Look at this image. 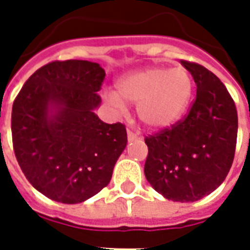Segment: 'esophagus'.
I'll use <instances>...</instances> for the list:
<instances>
[{
	"label": "esophagus",
	"instance_id": "1",
	"mask_svg": "<svg viewBox=\"0 0 250 250\" xmlns=\"http://www.w3.org/2000/svg\"><path fill=\"white\" fill-rule=\"evenodd\" d=\"M127 137H128L129 141L137 140V139H139V133L133 132V131H131V129H127Z\"/></svg>",
	"mask_w": 250,
	"mask_h": 250
}]
</instances>
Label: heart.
Wrapping results in <instances>:
<instances>
[{
    "label": "heart",
    "instance_id": "b5f03b06",
    "mask_svg": "<svg viewBox=\"0 0 250 250\" xmlns=\"http://www.w3.org/2000/svg\"><path fill=\"white\" fill-rule=\"evenodd\" d=\"M118 94L107 92L110 104L123 111L125 102L137 104V117L146 127L162 128L182 115L192 92V79L184 67H149L123 76Z\"/></svg>",
    "mask_w": 250,
    "mask_h": 250
}]
</instances>
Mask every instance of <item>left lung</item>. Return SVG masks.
I'll return each instance as SVG.
<instances>
[{
    "label": "left lung",
    "mask_w": 250,
    "mask_h": 250,
    "mask_svg": "<svg viewBox=\"0 0 250 250\" xmlns=\"http://www.w3.org/2000/svg\"><path fill=\"white\" fill-rule=\"evenodd\" d=\"M197 93L189 113L168 128L145 137L144 172L167 200L193 202L221 186L232 166L237 111L231 94L208 68L182 61Z\"/></svg>",
    "instance_id": "obj_1"
}]
</instances>
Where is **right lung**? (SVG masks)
I'll return each mask as SVG.
<instances>
[{"instance_id":"obj_1","label":"right lung","mask_w":250,"mask_h":250,"mask_svg":"<svg viewBox=\"0 0 250 250\" xmlns=\"http://www.w3.org/2000/svg\"><path fill=\"white\" fill-rule=\"evenodd\" d=\"M105 71L89 61H54L21 86L13 104L11 135L23 174L39 192L79 204L110 183L127 145L125 125L94 114Z\"/></svg>"}]
</instances>
